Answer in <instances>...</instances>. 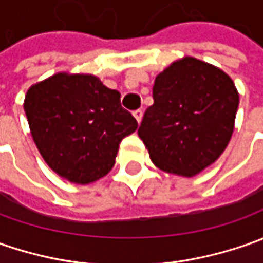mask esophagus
I'll use <instances>...</instances> for the list:
<instances>
[{
    "instance_id": "obj_1",
    "label": "esophagus",
    "mask_w": 263,
    "mask_h": 263,
    "mask_svg": "<svg viewBox=\"0 0 263 263\" xmlns=\"http://www.w3.org/2000/svg\"><path fill=\"white\" fill-rule=\"evenodd\" d=\"M133 116H135V118L137 120V123H140V121H142V117H143V111H142V109H136V111L133 112Z\"/></svg>"
}]
</instances>
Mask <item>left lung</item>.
Masks as SVG:
<instances>
[{
    "instance_id": "8db88e82",
    "label": "left lung",
    "mask_w": 263,
    "mask_h": 263,
    "mask_svg": "<svg viewBox=\"0 0 263 263\" xmlns=\"http://www.w3.org/2000/svg\"><path fill=\"white\" fill-rule=\"evenodd\" d=\"M139 137L159 170L193 177L215 162L234 130L238 92L221 68L193 57L177 60L154 85Z\"/></svg>"
}]
</instances>
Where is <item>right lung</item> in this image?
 I'll use <instances>...</instances> for the list:
<instances>
[{"instance_id": "obj_1", "label": "right lung", "mask_w": 263, "mask_h": 263, "mask_svg": "<svg viewBox=\"0 0 263 263\" xmlns=\"http://www.w3.org/2000/svg\"><path fill=\"white\" fill-rule=\"evenodd\" d=\"M120 96L92 74L57 73L29 87L23 106L30 133L58 176L89 184L111 171L120 142L137 128Z\"/></svg>"}]
</instances>
